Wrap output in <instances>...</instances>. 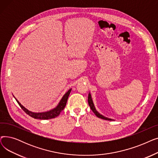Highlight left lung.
<instances>
[{
  "mask_svg": "<svg viewBox=\"0 0 158 158\" xmlns=\"http://www.w3.org/2000/svg\"><path fill=\"white\" fill-rule=\"evenodd\" d=\"M88 104L90 107V109L92 110V111L95 113V114L97 116V117L100 118L101 119H104V120H113L111 118H108L107 117H104L103 115L101 114L100 113H99L97 111L96 109L95 108V106H94V102H93V101H92V96H91V94L89 93L88 94Z\"/></svg>",
  "mask_w": 158,
  "mask_h": 158,
  "instance_id": "1",
  "label": "left lung"
}]
</instances>
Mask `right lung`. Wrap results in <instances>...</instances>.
<instances>
[{"label": "right lung", "instance_id": "1", "mask_svg": "<svg viewBox=\"0 0 158 158\" xmlns=\"http://www.w3.org/2000/svg\"><path fill=\"white\" fill-rule=\"evenodd\" d=\"M71 90H72V89H70L68 92L64 95V96L61 98V100L60 101V103L58 104V105L56 106V107H55V108H54L53 110H52L51 111H48L47 112H43V113L31 112V111H29L28 110H27L26 107H24L17 100H16V98L15 99H16V102H18V104L20 106L21 108L22 109V110H23L25 111V113H26L27 114H29L30 117L34 118L40 119V120L51 119V118H54L57 117V116L60 114V113L64 110V107L66 104V102H67L69 96L70 94Z\"/></svg>", "mask_w": 158, "mask_h": 158}]
</instances>
